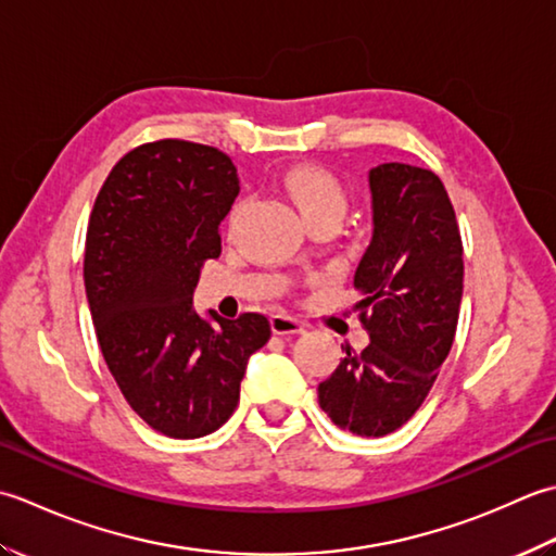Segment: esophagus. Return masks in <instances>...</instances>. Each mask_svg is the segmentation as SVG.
Masks as SVG:
<instances>
[{"label": "esophagus", "mask_w": 556, "mask_h": 556, "mask_svg": "<svg viewBox=\"0 0 556 556\" xmlns=\"http://www.w3.org/2000/svg\"><path fill=\"white\" fill-rule=\"evenodd\" d=\"M270 328H274V333H278V336H294V333L304 331V321L280 312V314L270 316Z\"/></svg>", "instance_id": "34e87169"}]
</instances>
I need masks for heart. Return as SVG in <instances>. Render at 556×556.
I'll return each mask as SVG.
<instances>
[{
  "mask_svg": "<svg viewBox=\"0 0 556 556\" xmlns=\"http://www.w3.org/2000/svg\"><path fill=\"white\" fill-rule=\"evenodd\" d=\"M280 187L302 213L304 223L341 220L348 206V191L341 179L319 165H294L280 175Z\"/></svg>",
  "mask_w": 556,
  "mask_h": 556,
  "instance_id": "1",
  "label": "heart"
}]
</instances>
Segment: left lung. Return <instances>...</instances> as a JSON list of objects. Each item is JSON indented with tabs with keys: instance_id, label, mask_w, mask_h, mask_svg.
<instances>
[{
	"instance_id": "1",
	"label": "left lung",
	"mask_w": 556,
	"mask_h": 556,
	"mask_svg": "<svg viewBox=\"0 0 556 556\" xmlns=\"http://www.w3.org/2000/svg\"><path fill=\"white\" fill-rule=\"evenodd\" d=\"M374 235L355 270L369 345L345 348L319 405L359 437H383L420 410L456 338L463 242L432 169L383 163L369 173Z\"/></svg>"
}]
</instances>
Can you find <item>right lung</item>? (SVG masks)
Returning a JSON list of instances; mask_svg holds the SVG:
<instances>
[{
  "label": "right lung",
  "instance_id": "obj_1",
  "mask_svg": "<svg viewBox=\"0 0 556 556\" xmlns=\"http://www.w3.org/2000/svg\"><path fill=\"white\" fill-rule=\"evenodd\" d=\"M237 194L223 151L157 139L119 157L90 211L84 280L100 350L131 410L173 439L228 422L247 359L270 338L264 314L211 312V324L191 309Z\"/></svg>",
  "mask_w": 556,
  "mask_h": 556
}]
</instances>
